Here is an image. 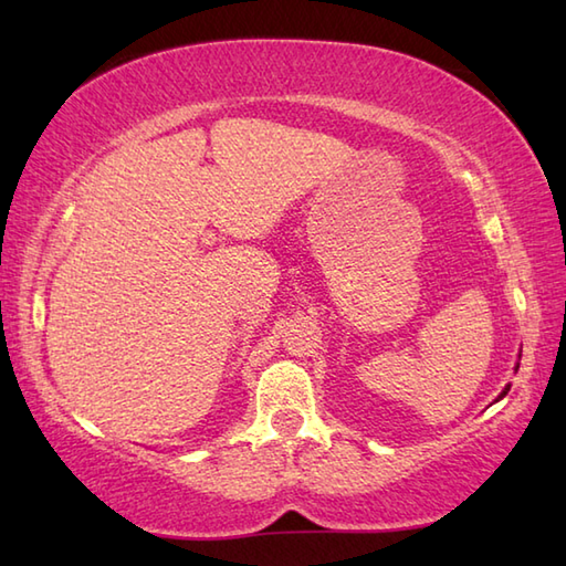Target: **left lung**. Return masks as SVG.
<instances>
[{"label":"left lung","mask_w":566,"mask_h":566,"mask_svg":"<svg viewBox=\"0 0 566 566\" xmlns=\"http://www.w3.org/2000/svg\"><path fill=\"white\" fill-rule=\"evenodd\" d=\"M509 389H511V387H506V389H503V394L499 396V399H503V396H506V394H509Z\"/></svg>","instance_id":"obj_1"}]
</instances>
